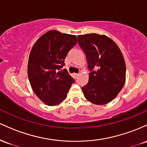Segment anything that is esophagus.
<instances>
[{
	"mask_svg": "<svg viewBox=\"0 0 147 147\" xmlns=\"http://www.w3.org/2000/svg\"><path fill=\"white\" fill-rule=\"evenodd\" d=\"M74 75H75L76 77H78L79 76V74H74Z\"/></svg>",
	"mask_w": 147,
	"mask_h": 147,
	"instance_id": "34e87169",
	"label": "esophagus"
}]
</instances>
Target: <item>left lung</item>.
<instances>
[{
    "label": "left lung",
    "mask_w": 147,
    "mask_h": 147,
    "mask_svg": "<svg viewBox=\"0 0 147 147\" xmlns=\"http://www.w3.org/2000/svg\"><path fill=\"white\" fill-rule=\"evenodd\" d=\"M78 40L90 71L89 82L82 87L84 96L96 105L110 103L126 81V64L119 48L104 34H82Z\"/></svg>",
    "instance_id": "left-lung-1"
}]
</instances>
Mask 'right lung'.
<instances>
[{"label":"right lung","instance_id":"add662e5","mask_svg":"<svg viewBox=\"0 0 147 147\" xmlns=\"http://www.w3.org/2000/svg\"><path fill=\"white\" fill-rule=\"evenodd\" d=\"M77 42L76 36L50 30L32 48L28 76L34 94L46 105H58L67 98L74 80L62 68L66 56Z\"/></svg>","mask_w":147,"mask_h":147}]
</instances>
